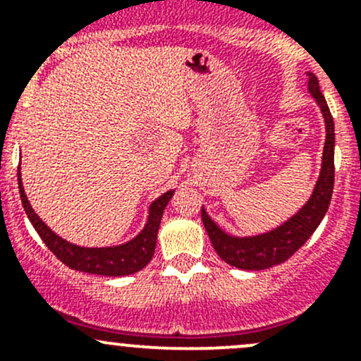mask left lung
Returning <instances> with one entry per match:
<instances>
[{
  "instance_id": "left-lung-1",
  "label": "left lung",
  "mask_w": 361,
  "mask_h": 361,
  "mask_svg": "<svg viewBox=\"0 0 361 361\" xmlns=\"http://www.w3.org/2000/svg\"><path fill=\"white\" fill-rule=\"evenodd\" d=\"M307 89L323 113L326 129L322 171H319V178L309 201L279 227L272 228L265 234L248 235V238L227 234L224 228H220L211 220L204 207L201 209L202 224L206 227L207 235H209L211 245H213L218 257L232 267L243 269V271H264L272 265L283 264L300 246H304V243L311 238L312 232L318 228L323 216L329 211L334 192V176H336V167H334V147H336L334 118L329 110V104H326L325 97L319 90L318 78L312 73H307Z\"/></svg>"
}]
</instances>
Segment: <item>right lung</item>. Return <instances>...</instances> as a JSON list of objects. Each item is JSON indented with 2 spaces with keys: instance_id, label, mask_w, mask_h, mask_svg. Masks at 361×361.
Instances as JSON below:
<instances>
[{
  "instance_id": "right-lung-1",
  "label": "right lung",
  "mask_w": 361,
  "mask_h": 361,
  "mask_svg": "<svg viewBox=\"0 0 361 361\" xmlns=\"http://www.w3.org/2000/svg\"><path fill=\"white\" fill-rule=\"evenodd\" d=\"M17 181H19L20 201H23L25 214H27L35 231L39 234V238L43 239V243L49 246V250L64 265H68L69 269L99 276L134 274V272L141 271L152 260L155 245H157V232L160 227V220H162V213L174 194V190L166 192V194H162L150 204L147 225L130 241L123 243L120 246H110V248H83V246L71 245L66 239L59 238L52 228L47 227L45 221L39 220V216L35 213L24 192L20 167L19 173H17Z\"/></svg>"
}]
</instances>
